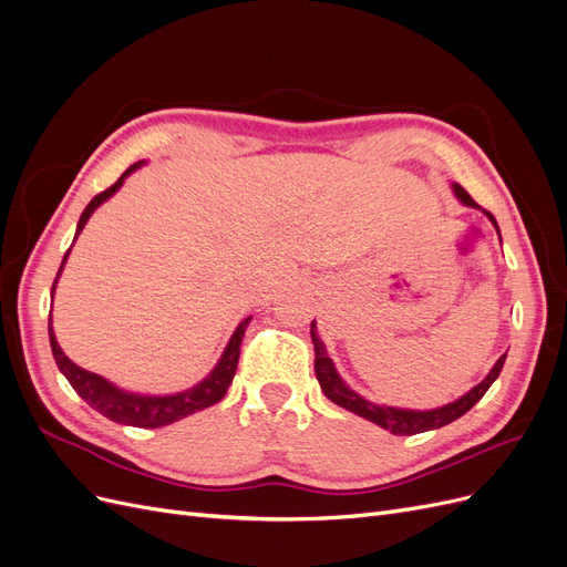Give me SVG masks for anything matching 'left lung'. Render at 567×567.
<instances>
[{"label": "left lung", "mask_w": 567, "mask_h": 567, "mask_svg": "<svg viewBox=\"0 0 567 567\" xmlns=\"http://www.w3.org/2000/svg\"><path fill=\"white\" fill-rule=\"evenodd\" d=\"M454 192L463 203L471 205V208H477V203L471 198L466 188L454 184ZM485 215L492 219V225L496 227V219L492 217V213L485 210ZM496 231H499V227H496ZM310 333H312V342H315V373H317V381H319L326 398L336 402L338 406L352 411V414L385 427V431H390L394 435H416V433H425V431H435V427H442V425H447V423L461 419L468 409H473L480 400H483V394L489 390V385L496 379H499L502 367L506 362V354H502L499 362H496L494 369L487 373V379L483 383H477L471 392L463 394L461 400H456L447 406L431 409V411H409V409H394V406H379L373 402H367L364 398H359L354 390H350L346 383H342V379H340L333 362H331L329 352H326L323 340L317 333L315 321H312Z\"/></svg>", "instance_id": "1"}]
</instances>
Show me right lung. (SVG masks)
<instances>
[{
  "instance_id": "right-lung-1",
  "label": "right lung",
  "mask_w": 567,
  "mask_h": 567,
  "mask_svg": "<svg viewBox=\"0 0 567 567\" xmlns=\"http://www.w3.org/2000/svg\"><path fill=\"white\" fill-rule=\"evenodd\" d=\"M140 165L142 163H134L132 167H127L123 177H120L113 186H109L106 192L96 194L90 200V205L84 208V213L78 221V234L82 231L84 225H87L90 215L99 208V205L104 203L106 198H111L120 188V184H123V179ZM68 252H71V248H68ZM68 252H65V257H68ZM65 257L61 262V269L65 265ZM61 269H59V274H61ZM51 293H54V286H51ZM248 321H250V317L238 323V329L234 331L225 354H221L219 364L213 369L208 379H205L203 383H198L192 390L179 392V394H167V398H142V394L123 392V390H117L115 385H111L109 381L101 379V375L78 367L59 348L56 336H54V331H51V321H49V342H51V352H54L56 364H59L61 373L68 379V383H71L80 398L87 402L92 409H96L99 414H104L106 419H111L115 423H125V425H134V427H161V425H167L173 421H179L188 414H196V411H200V409H208V406L217 404L221 398H225L227 388L234 381L236 367H238V354H241V340H244V333L248 329Z\"/></svg>"
}]
</instances>
